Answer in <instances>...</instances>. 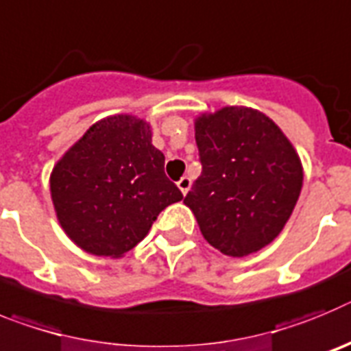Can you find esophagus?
<instances>
[{
    "instance_id": "obj_1",
    "label": "esophagus",
    "mask_w": 351,
    "mask_h": 351,
    "mask_svg": "<svg viewBox=\"0 0 351 351\" xmlns=\"http://www.w3.org/2000/svg\"><path fill=\"white\" fill-rule=\"evenodd\" d=\"M178 189L180 191H182V194H187L189 191H191V185H193V182H191V178H189V176H182V178L178 180Z\"/></svg>"
}]
</instances>
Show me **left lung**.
I'll return each instance as SVG.
<instances>
[{"label":"left lung","instance_id":"8db88e82","mask_svg":"<svg viewBox=\"0 0 351 351\" xmlns=\"http://www.w3.org/2000/svg\"><path fill=\"white\" fill-rule=\"evenodd\" d=\"M201 176L184 203L219 252L243 258L281 233L304 182L297 150L258 109L226 106L194 120Z\"/></svg>","mask_w":351,"mask_h":351}]
</instances>
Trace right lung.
Returning a JSON list of instances; mask_svg holds the SVG:
<instances>
[{"mask_svg":"<svg viewBox=\"0 0 351 351\" xmlns=\"http://www.w3.org/2000/svg\"><path fill=\"white\" fill-rule=\"evenodd\" d=\"M49 185L66 237L104 258L136 247L158 213L184 197L164 173L150 123L134 114L91 125L54 164Z\"/></svg>","mask_w":351,"mask_h":351,"instance_id":"obj_1","label":"right lung"}]
</instances>
